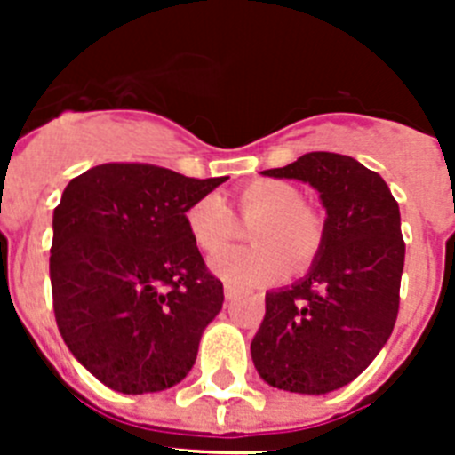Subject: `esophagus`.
<instances>
[{
    "instance_id": "34e87169",
    "label": "esophagus",
    "mask_w": 455,
    "mask_h": 455,
    "mask_svg": "<svg viewBox=\"0 0 455 455\" xmlns=\"http://www.w3.org/2000/svg\"><path fill=\"white\" fill-rule=\"evenodd\" d=\"M223 291H225V299H228V300H232L236 296V293H239V291H236L235 284H230V283H225Z\"/></svg>"
}]
</instances>
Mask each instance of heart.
Segmentation results:
<instances>
[{
	"label": "heart",
	"instance_id": "1",
	"mask_svg": "<svg viewBox=\"0 0 455 455\" xmlns=\"http://www.w3.org/2000/svg\"><path fill=\"white\" fill-rule=\"evenodd\" d=\"M236 214L251 220L246 236L252 246L220 248L235 235V219L219 193H207L184 212V223L196 248L219 255L209 262L212 271L228 283H271L315 262L325 243V219L303 200L291 182L259 178L241 187L235 196Z\"/></svg>",
	"mask_w": 455,
	"mask_h": 455
}]
</instances>
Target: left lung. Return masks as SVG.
<instances>
[{"label":"left lung","mask_w":455,"mask_h":455,"mask_svg":"<svg viewBox=\"0 0 455 455\" xmlns=\"http://www.w3.org/2000/svg\"><path fill=\"white\" fill-rule=\"evenodd\" d=\"M264 175L312 184L328 219L312 271L267 293L252 363L277 389L332 392L371 364L396 323L405 259L399 203L378 172L335 152H307Z\"/></svg>","instance_id":"8db88e82"}]
</instances>
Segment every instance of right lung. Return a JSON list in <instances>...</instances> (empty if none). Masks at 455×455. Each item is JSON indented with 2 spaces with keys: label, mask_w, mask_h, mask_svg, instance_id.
<instances>
[{
  "label": "right lung",
  "mask_w": 455,
  "mask_h": 455,
  "mask_svg": "<svg viewBox=\"0 0 455 455\" xmlns=\"http://www.w3.org/2000/svg\"><path fill=\"white\" fill-rule=\"evenodd\" d=\"M225 180L102 164L63 191L50 251L56 325L107 387L162 392L191 371L223 283L204 267L184 212Z\"/></svg>",
  "instance_id": "1"
}]
</instances>
